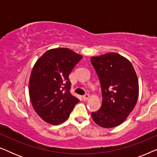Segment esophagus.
<instances>
[{"label":"esophagus","instance_id":"esophagus-1","mask_svg":"<svg viewBox=\"0 0 157 157\" xmlns=\"http://www.w3.org/2000/svg\"><path fill=\"white\" fill-rule=\"evenodd\" d=\"M89 98V95L88 94H86L85 95L83 96V99L84 101H86Z\"/></svg>","mask_w":157,"mask_h":157}]
</instances>
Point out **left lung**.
<instances>
[{
  "label": "left lung",
  "mask_w": 157,
  "mask_h": 157,
  "mask_svg": "<svg viewBox=\"0 0 157 157\" xmlns=\"http://www.w3.org/2000/svg\"><path fill=\"white\" fill-rule=\"evenodd\" d=\"M99 79L102 104L91 113L92 119L103 128L120 125L134 109L139 96V82L131 62L117 53L91 58Z\"/></svg>",
  "instance_id": "1"
}]
</instances>
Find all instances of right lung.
Returning <instances> with one entry per match:
<instances>
[{"mask_svg":"<svg viewBox=\"0 0 157 157\" xmlns=\"http://www.w3.org/2000/svg\"><path fill=\"white\" fill-rule=\"evenodd\" d=\"M82 57L68 48H53L44 53L34 65L29 96L34 110L47 123H63L79 101L71 94L68 76Z\"/></svg>","mask_w":157,"mask_h":157,"instance_id":"right-lung-1","label":"right lung"}]
</instances>
